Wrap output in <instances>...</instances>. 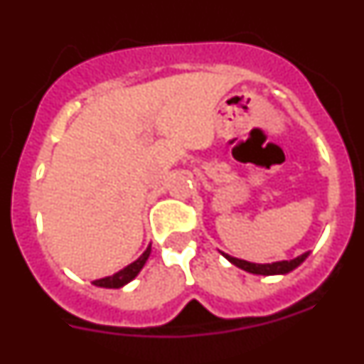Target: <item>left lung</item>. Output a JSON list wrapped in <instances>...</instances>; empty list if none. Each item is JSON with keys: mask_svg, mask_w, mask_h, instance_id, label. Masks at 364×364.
Instances as JSON below:
<instances>
[{"mask_svg": "<svg viewBox=\"0 0 364 364\" xmlns=\"http://www.w3.org/2000/svg\"><path fill=\"white\" fill-rule=\"evenodd\" d=\"M222 255L226 257L231 264H235L237 268L244 269V272L247 273H253V275H284V273H290L291 269L301 266L302 262L306 260L308 253H302V255H299L297 259L279 260V262H272V264H255V262H247V260L237 259V257H231L228 255V253H222Z\"/></svg>", "mask_w": 364, "mask_h": 364, "instance_id": "obj_1", "label": "left lung"}]
</instances>
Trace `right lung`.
Here are the masks:
<instances>
[{
	"mask_svg": "<svg viewBox=\"0 0 364 364\" xmlns=\"http://www.w3.org/2000/svg\"><path fill=\"white\" fill-rule=\"evenodd\" d=\"M149 255H151V244L147 246L146 252L138 257L134 262H131L129 266H125L124 269L117 272L114 275H111V277L98 279V281H95L92 284L100 286V288H122V286H125L127 282H131L134 277H136L138 273H140V269H142L144 264L147 262V259H149Z\"/></svg>",
	"mask_w": 364,
	"mask_h": 364,
	"instance_id": "obj_1",
	"label": "right lung"
}]
</instances>
